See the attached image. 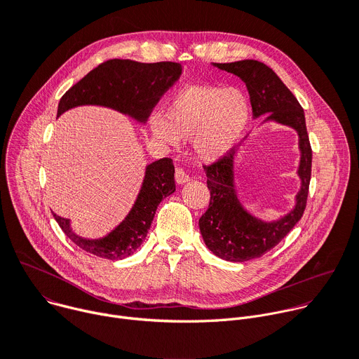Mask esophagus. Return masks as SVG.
I'll return each mask as SVG.
<instances>
[{
  "label": "esophagus",
  "mask_w": 359,
  "mask_h": 359,
  "mask_svg": "<svg viewBox=\"0 0 359 359\" xmlns=\"http://www.w3.org/2000/svg\"><path fill=\"white\" fill-rule=\"evenodd\" d=\"M175 180H176L177 184H184V183H187L190 180V177H189V175L183 169H176Z\"/></svg>",
  "instance_id": "1"
}]
</instances>
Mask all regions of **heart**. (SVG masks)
Returning <instances> with one entry per match:
<instances>
[{
    "instance_id": "b5f03b06",
    "label": "heart",
    "mask_w": 359,
    "mask_h": 359,
    "mask_svg": "<svg viewBox=\"0 0 359 359\" xmlns=\"http://www.w3.org/2000/svg\"><path fill=\"white\" fill-rule=\"evenodd\" d=\"M250 121V100L236 86L191 85L166 104L162 118L151 119V132L166 143L194 139L198 156H224L243 137Z\"/></svg>"
}]
</instances>
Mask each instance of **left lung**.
Wrapping results in <instances>:
<instances>
[{
    "instance_id": "8db88e82",
    "label": "left lung",
    "mask_w": 359,
    "mask_h": 359,
    "mask_svg": "<svg viewBox=\"0 0 359 359\" xmlns=\"http://www.w3.org/2000/svg\"><path fill=\"white\" fill-rule=\"evenodd\" d=\"M213 67L238 76L245 83L254 118L267 115L264 122L273 121L298 133L301 158L297 173L301 187L295 196L294 209L278 220L264 222L243 208L234 186L236 150L213 165L204 166L210 203L198 220L201 237L217 257L243 263L262 257L276 247L302 217L309 197L313 150L301 105L271 68L254 60L213 64Z\"/></svg>"
}]
</instances>
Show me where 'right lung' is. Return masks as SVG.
Segmentation results:
<instances>
[{
	"label": "right lung",
	"mask_w": 359,
	"mask_h": 359,
	"mask_svg": "<svg viewBox=\"0 0 359 359\" xmlns=\"http://www.w3.org/2000/svg\"><path fill=\"white\" fill-rule=\"evenodd\" d=\"M182 75L177 62L143 64L130 60H111L97 65L60 100L57 118L83 105L105 107L146 123L163 93ZM176 190L175 166L163 158L146 166L144 177L133 208L105 237L85 238L74 233L71 222L54 213L62 231L82 250L100 259L122 260L133 254L147 236L159 203Z\"/></svg>",
	"instance_id": "right-lung-1"
}]
</instances>
